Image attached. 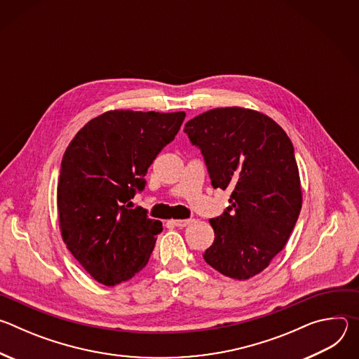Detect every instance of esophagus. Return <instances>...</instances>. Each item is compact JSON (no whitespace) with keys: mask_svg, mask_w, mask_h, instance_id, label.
Masks as SVG:
<instances>
[{"mask_svg":"<svg viewBox=\"0 0 359 359\" xmlns=\"http://www.w3.org/2000/svg\"><path fill=\"white\" fill-rule=\"evenodd\" d=\"M172 223L176 226V227H187L193 223L191 219H187V220H172Z\"/></svg>","mask_w":359,"mask_h":359,"instance_id":"1","label":"esophagus"}]
</instances>
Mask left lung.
Wrapping results in <instances>:
<instances>
[{
    "label": "left lung",
    "mask_w": 359,
    "mask_h": 359,
    "mask_svg": "<svg viewBox=\"0 0 359 359\" xmlns=\"http://www.w3.org/2000/svg\"><path fill=\"white\" fill-rule=\"evenodd\" d=\"M210 175L230 187V206L216 219L203 257L215 270L248 280L284 248L299 216L302 194L294 147L280 125L257 111L217 108L184 125Z\"/></svg>",
    "instance_id": "1"
}]
</instances>
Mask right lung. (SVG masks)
I'll return each instance as SVG.
<instances>
[{"label": "right lung", "instance_id": "1", "mask_svg": "<svg viewBox=\"0 0 359 359\" xmlns=\"http://www.w3.org/2000/svg\"><path fill=\"white\" fill-rule=\"evenodd\" d=\"M186 114L109 111L89 121L67 147L57 190L62 238L97 283L128 281L149 262L162 231L132 198Z\"/></svg>", "mask_w": 359, "mask_h": 359}]
</instances>
